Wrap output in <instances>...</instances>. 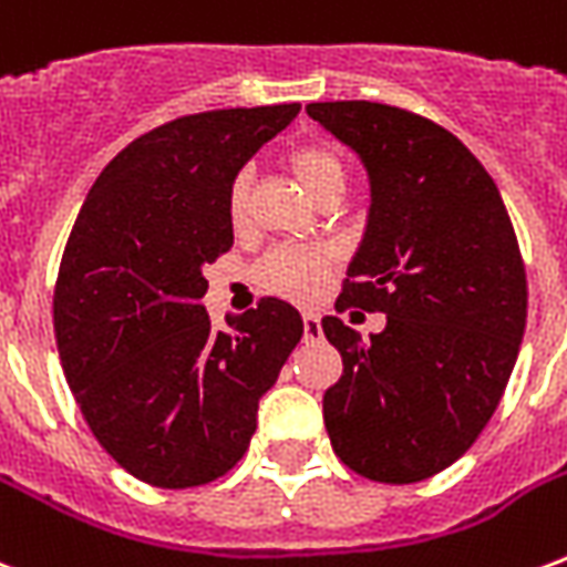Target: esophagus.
Segmentation results:
<instances>
[{
    "label": "esophagus",
    "mask_w": 567,
    "mask_h": 567,
    "mask_svg": "<svg viewBox=\"0 0 567 567\" xmlns=\"http://www.w3.org/2000/svg\"><path fill=\"white\" fill-rule=\"evenodd\" d=\"M302 336H306V341L321 339V318L318 315H302Z\"/></svg>",
    "instance_id": "esophagus-1"
}]
</instances>
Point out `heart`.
<instances>
[{
    "mask_svg": "<svg viewBox=\"0 0 567 567\" xmlns=\"http://www.w3.org/2000/svg\"><path fill=\"white\" fill-rule=\"evenodd\" d=\"M293 175L300 178L306 193L318 202V198L341 193L348 172L339 154L323 145H302L291 154ZM246 196H249V172H237L226 193V214L228 223L235 228H244L249 219L246 210ZM332 265L330 246H312V244H285L276 246L258 261L255 276L265 285L267 291L282 293L291 300H315L321 293L327 274Z\"/></svg>",
    "mask_w": 567,
    "mask_h": 567,
    "instance_id": "obj_1",
    "label": "heart"
}]
</instances>
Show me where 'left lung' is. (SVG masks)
Returning a JSON list of instances; mask_svg holds the SVG:
<instances>
[{
    "mask_svg": "<svg viewBox=\"0 0 567 567\" xmlns=\"http://www.w3.org/2000/svg\"><path fill=\"white\" fill-rule=\"evenodd\" d=\"M306 112L369 172L365 235L336 309L386 315L360 332L327 315L341 378L323 395L332 452L371 482L455 464L491 422L526 330V270L494 178L416 112L369 101Z\"/></svg>",
    "mask_w": 567,
    "mask_h": 567,
    "instance_id": "left-lung-1",
    "label": "left lung"
}]
</instances>
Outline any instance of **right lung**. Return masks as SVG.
<instances>
[{
  "instance_id": "obj_1",
  "label": "right lung",
  "mask_w": 567,
  "mask_h": 567,
  "mask_svg": "<svg viewBox=\"0 0 567 567\" xmlns=\"http://www.w3.org/2000/svg\"><path fill=\"white\" fill-rule=\"evenodd\" d=\"M300 103L184 115L130 142L64 246L53 323L82 416L130 475L196 487L244 457L258 401L302 336L291 302L210 327L205 267L231 249L228 184Z\"/></svg>"
}]
</instances>
